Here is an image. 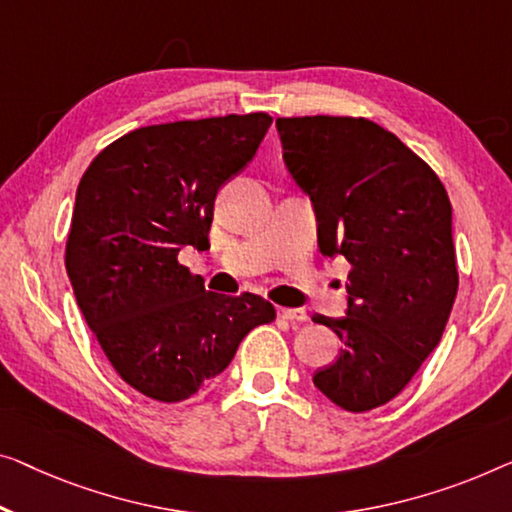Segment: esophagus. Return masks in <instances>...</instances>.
Returning <instances> with one entry per match:
<instances>
[{
  "label": "esophagus",
  "mask_w": 512,
  "mask_h": 512,
  "mask_svg": "<svg viewBox=\"0 0 512 512\" xmlns=\"http://www.w3.org/2000/svg\"><path fill=\"white\" fill-rule=\"evenodd\" d=\"M278 317L287 319V322H305V319H308L305 310L301 308H278Z\"/></svg>",
  "instance_id": "obj_1"
}]
</instances>
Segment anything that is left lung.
<instances>
[{"label": "left lung", "mask_w": 512, "mask_h": 512, "mask_svg": "<svg viewBox=\"0 0 512 512\" xmlns=\"http://www.w3.org/2000/svg\"><path fill=\"white\" fill-rule=\"evenodd\" d=\"M276 126L315 209L319 250L352 264L347 317H312L342 342L312 384L361 414L393 400L446 329L460 282L451 200L432 167L375 121L317 114Z\"/></svg>", "instance_id": "1"}]
</instances>
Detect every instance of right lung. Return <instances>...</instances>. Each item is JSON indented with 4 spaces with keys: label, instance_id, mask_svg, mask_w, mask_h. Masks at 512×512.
<instances>
[{
    "label": "right lung",
    "instance_id": "add662e5",
    "mask_svg": "<svg viewBox=\"0 0 512 512\" xmlns=\"http://www.w3.org/2000/svg\"><path fill=\"white\" fill-rule=\"evenodd\" d=\"M266 112L144 126L82 174L66 271L75 299L117 375L158 402H181L218 377L259 324L262 296H223L179 264L209 246L220 186L253 160Z\"/></svg>",
    "mask_w": 512,
    "mask_h": 512
}]
</instances>
